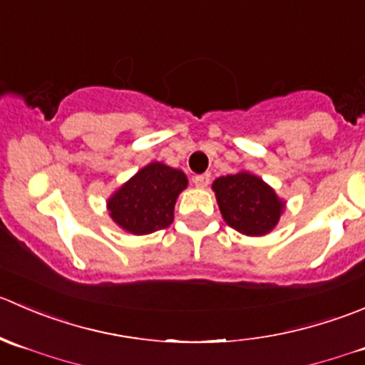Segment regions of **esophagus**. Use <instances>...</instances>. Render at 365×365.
Returning <instances> with one entry per match:
<instances>
[{
    "mask_svg": "<svg viewBox=\"0 0 365 365\" xmlns=\"http://www.w3.org/2000/svg\"><path fill=\"white\" fill-rule=\"evenodd\" d=\"M209 181H211V175H209V174H200V175H195V179H193L195 186H197V187H207Z\"/></svg>",
    "mask_w": 365,
    "mask_h": 365,
    "instance_id": "34e87169",
    "label": "esophagus"
}]
</instances>
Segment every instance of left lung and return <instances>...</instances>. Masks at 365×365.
I'll list each match as a JSON object with an SVG mask.
<instances>
[{
	"mask_svg": "<svg viewBox=\"0 0 365 365\" xmlns=\"http://www.w3.org/2000/svg\"><path fill=\"white\" fill-rule=\"evenodd\" d=\"M212 191L227 225L247 236H264L275 229L286 205L272 186L248 172L218 178Z\"/></svg>",
	"mask_w": 365,
	"mask_h": 365,
	"instance_id": "1",
	"label": "left lung"
}]
</instances>
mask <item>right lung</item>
I'll list each match as a JSON object with an SVG mask.
<instances>
[{
    "mask_svg": "<svg viewBox=\"0 0 365 365\" xmlns=\"http://www.w3.org/2000/svg\"><path fill=\"white\" fill-rule=\"evenodd\" d=\"M186 186L184 172L154 161L108 198V211L128 232L136 236L156 232L174 222L175 200Z\"/></svg>",
    "mask_w": 365,
    "mask_h": 365,
    "instance_id": "add662e5",
    "label": "right lung"
}]
</instances>
